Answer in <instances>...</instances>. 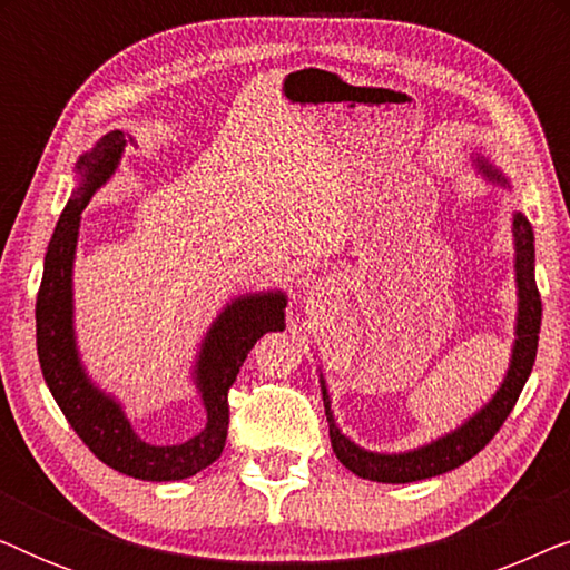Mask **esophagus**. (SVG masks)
I'll return each instance as SVG.
<instances>
[{
	"instance_id": "1",
	"label": "esophagus",
	"mask_w": 570,
	"mask_h": 570,
	"mask_svg": "<svg viewBox=\"0 0 570 570\" xmlns=\"http://www.w3.org/2000/svg\"><path fill=\"white\" fill-rule=\"evenodd\" d=\"M316 291H318V287H316Z\"/></svg>"
}]
</instances>
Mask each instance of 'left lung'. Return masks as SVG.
<instances>
[{"mask_svg":"<svg viewBox=\"0 0 570 570\" xmlns=\"http://www.w3.org/2000/svg\"><path fill=\"white\" fill-rule=\"evenodd\" d=\"M480 163L490 178L505 184L498 170L488 163ZM513 244H517V283H519V316H517V345H513L511 365L505 373L501 389H498L493 400L482 407L478 415L466 420L462 428L454 433L443 435V439L428 443L423 449L404 451V454H373L355 446L353 441L340 433L334 425L332 410H330V394H326L324 379H322V394H324V412L326 423H330V439L332 449L342 464L350 472L363 480L373 482H415L428 480L435 474L456 470L459 464L470 462L474 454L493 441V435L501 431L505 417L511 415L513 404H517L521 389H524L529 373H532L534 357H537V342H540V324H542V298L534 283V233L532 223L524 215H513Z\"/></svg>","mask_w":570,"mask_h":570,"instance_id":"obj_1","label":"left lung"}]
</instances>
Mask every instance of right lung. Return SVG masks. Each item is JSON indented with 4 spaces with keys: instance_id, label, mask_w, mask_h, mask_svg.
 Returning a JSON list of instances; mask_svg holds the SVG:
<instances>
[{
    "instance_id": "add662e5",
    "label": "right lung",
    "mask_w": 570,
    "mask_h": 570,
    "mask_svg": "<svg viewBox=\"0 0 570 570\" xmlns=\"http://www.w3.org/2000/svg\"><path fill=\"white\" fill-rule=\"evenodd\" d=\"M127 139L119 129L108 131L77 163L80 186L67 202L43 259V279L36 298V347L46 386L85 446L100 462L129 478L170 482L191 478L223 454L230 420L228 392L256 340L285 330V295H240L209 326L194 368L207 410L205 431L178 446H150L139 439L124 417L121 404L85 376L72 330V259L80 215L98 186H104L119 166Z\"/></svg>"
}]
</instances>
